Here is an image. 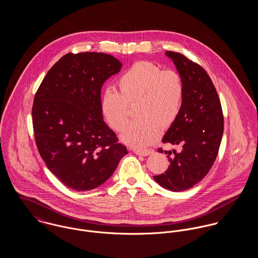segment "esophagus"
Wrapping results in <instances>:
<instances>
[{"label":"esophagus","mask_w":258,"mask_h":258,"mask_svg":"<svg viewBox=\"0 0 258 258\" xmlns=\"http://www.w3.org/2000/svg\"><path fill=\"white\" fill-rule=\"evenodd\" d=\"M134 153L139 156H149L154 153L153 149H136L134 150Z\"/></svg>","instance_id":"esophagus-1"}]
</instances>
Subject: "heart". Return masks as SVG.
I'll return each instance as SVG.
<instances>
[{"label":"heart","mask_w":258,"mask_h":258,"mask_svg":"<svg viewBox=\"0 0 258 258\" xmlns=\"http://www.w3.org/2000/svg\"><path fill=\"white\" fill-rule=\"evenodd\" d=\"M118 91L108 88L100 99L107 123L121 131L129 118L130 107L137 103L138 116L124 129L126 144L143 147L157 140L161 129L171 126L179 116L184 101V80L173 70L163 71L150 61H138L118 78Z\"/></svg>","instance_id":"obj_1"}]
</instances>
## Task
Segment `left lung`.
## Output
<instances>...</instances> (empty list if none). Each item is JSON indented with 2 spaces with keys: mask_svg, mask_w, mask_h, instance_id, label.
<instances>
[{
  "mask_svg": "<svg viewBox=\"0 0 258 258\" xmlns=\"http://www.w3.org/2000/svg\"><path fill=\"white\" fill-rule=\"evenodd\" d=\"M165 54L184 80V95L181 112L162 141L179 145L182 150L179 153L173 150L174 156H168L167 171L153 178L166 189L183 191L201 182L214 165L223 134V115L218 92L207 72L181 53L166 51ZM158 151L163 153L161 148Z\"/></svg>",
  "mask_w": 258,
  "mask_h": 258,
  "instance_id": "obj_1",
  "label": "left lung"
}]
</instances>
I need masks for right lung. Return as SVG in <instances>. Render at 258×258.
<instances>
[{"instance_id": "add662e5", "label": "right lung", "mask_w": 258, "mask_h": 258, "mask_svg": "<svg viewBox=\"0 0 258 258\" xmlns=\"http://www.w3.org/2000/svg\"><path fill=\"white\" fill-rule=\"evenodd\" d=\"M122 63L102 52L63 55L43 78L33 105L40 157L68 187L85 191L104 184L128 154L103 120L104 82Z\"/></svg>"}]
</instances>
